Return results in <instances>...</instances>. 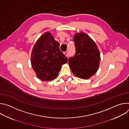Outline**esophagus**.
I'll list each match as a JSON object with an SVG mask.
<instances>
[{"instance_id":"obj_1","label":"esophagus","mask_w":129,"mask_h":129,"mask_svg":"<svg viewBox=\"0 0 129 129\" xmlns=\"http://www.w3.org/2000/svg\"><path fill=\"white\" fill-rule=\"evenodd\" d=\"M64 54L65 55V56L67 57H68V55H67V52H66V51H65V52H64Z\"/></svg>"}]
</instances>
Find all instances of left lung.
I'll use <instances>...</instances> for the list:
<instances>
[{"label": "left lung", "instance_id": "8db88e82", "mask_svg": "<svg viewBox=\"0 0 129 129\" xmlns=\"http://www.w3.org/2000/svg\"><path fill=\"white\" fill-rule=\"evenodd\" d=\"M76 53L69 58L68 63L72 73L82 79H88L96 72L100 61L98 47L86 33H77L73 37Z\"/></svg>", "mask_w": 129, "mask_h": 129}]
</instances>
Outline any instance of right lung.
Returning a JSON list of instances; mask_svg holds the SVG:
<instances>
[{"instance_id": "obj_1", "label": "right lung", "mask_w": 129, "mask_h": 129, "mask_svg": "<svg viewBox=\"0 0 129 129\" xmlns=\"http://www.w3.org/2000/svg\"><path fill=\"white\" fill-rule=\"evenodd\" d=\"M60 44L50 32L44 33L36 41L31 53V65L37 77L43 81L56 78L62 65L68 60L60 50Z\"/></svg>"}]
</instances>
